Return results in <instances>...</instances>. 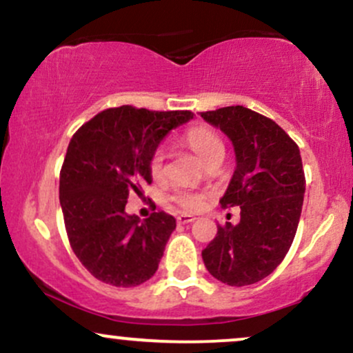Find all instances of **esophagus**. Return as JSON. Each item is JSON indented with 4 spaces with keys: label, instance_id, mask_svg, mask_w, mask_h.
Masks as SVG:
<instances>
[{
    "label": "esophagus",
    "instance_id": "34e87169",
    "mask_svg": "<svg viewBox=\"0 0 353 353\" xmlns=\"http://www.w3.org/2000/svg\"><path fill=\"white\" fill-rule=\"evenodd\" d=\"M194 221H196V217L190 216V214H181V216L177 217V222H179V224H190V222Z\"/></svg>",
    "mask_w": 353,
    "mask_h": 353
}]
</instances>
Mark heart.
Returning <instances> with one entry per match:
<instances>
[{
    "instance_id": "obj_1",
    "label": "heart",
    "mask_w": 353,
    "mask_h": 353,
    "mask_svg": "<svg viewBox=\"0 0 353 353\" xmlns=\"http://www.w3.org/2000/svg\"><path fill=\"white\" fill-rule=\"evenodd\" d=\"M184 141L192 149L194 152L197 154V157L205 163L209 157H212L214 154L224 151V144L219 137L214 134L212 131L208 128H202V125H196V128H190L188 132H185ZM149 169H151L152 177L159 179L164 174V154L163 151H157L152 156L151 164H149ZM174 202L181 205L184 210H199L205 202V196L201 192H194V190H177L172 196Z\"/></svg>"
}]
</instances>
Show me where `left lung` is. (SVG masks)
Returning <instances> with one entry per match:
<instances>
[{
	"label": "left lung",
	"mask_w": 353,
	"mask_h": 353,
	"mask_svg": "<svg viewBox=\"0 0 353 353\" xmlns=\"http://www.w3.org/2000/svg\"><path fill=\"white\" fill-rule=\"evenodd\" d=\"M236 152V169L222 208H241V222L217 228L202 250L210 275L232 287L272 274L289 252L301 219L305 176L297 144L269 117L244 106L201 112Z\"/></svg>",
	"instance_id": "8db88e82"
}]
</instances>
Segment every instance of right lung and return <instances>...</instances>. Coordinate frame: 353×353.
<instances>
[{
	"mask_svg": "<svg viewBox=\"0 0 353 353\" xmlns=\"http://www.w3.org/2000/svg\"><path fill=\"white\" fill-rule=\"evenodd\" d=\"M190 111L106 109L71 137L59 174V204L70 244L101 282L136 287L156 274L176 219L154 212L141 221L125 212L129 192L151 184L152 156Z\"/></svg>",
	"mask_w": 353,
	"mask_h": 353,
	"instance_id": "obj_1",
	"label": "right lung"
}]
</instances>
